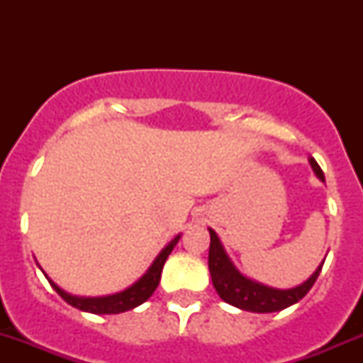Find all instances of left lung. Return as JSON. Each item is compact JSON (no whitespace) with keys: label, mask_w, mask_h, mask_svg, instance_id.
Segmentation results:
<instances>
[{"label":"left lung","mask_w":363,"mask_h":363,"mask_svg":"<svg viewBox=\"0 0 363 363\" xmlns=\"http://www.w3.org/2000/svg\"><path fill=\"white\" fill-rule=\"evenodd\" d=\"M309 163L313 167L314 174L318 175V179L325 182V175L321 172L320 164L316 163V160L309 158ZM208 233H211L208 272H211L216 291L226 303L239 307L242 311H250V313H276V311H283L286 307L294 306L309 294L325 263L323 259L321 265L314 270L313 276L303 281L302 284H298V286L290 288V290H277V288L265 286V284L256 283L250 277L242 276L232 263V259L228 258L214 230L208 228Z\"/></svg>","instance_id":"1"}]
</instances>
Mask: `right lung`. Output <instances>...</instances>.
I'll use <instances>...</instances> for the list:
<instances>
[{
	"label": "right lung",
	"instance_id": "right-lung-1",
	"mask_svg": "<svg viewBox=\"0 0 363 363\" xmlns=\"http://www.w3.org/2000/svg\"><path fill=\"white\" fill-rule=\"evenodd\" d=\"M181 235H177L175 239H172L167 246L161 250V252L156 256V259L152 262V265L149 267L147 272L137 281V283L131 284L130 288L126 290L119 291V294H113V295H107V296H77V295H69L65 290H61L54 281H50L49 277V283L54 290L57 291V295L68 302L69 306L77 307L80 311H86V313H93V314H119L124 313V311H130L135 309L137 306L144 303L145 300L149 298L155 290L158 288L160 279H161V270H163L164 262H167L168 255H170L172 250L175 247V244L179 242Z\"/></svg>",
	"mask_w": 363,
	"mask_h": 363
}]
</instances>
